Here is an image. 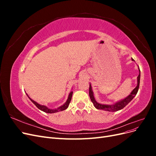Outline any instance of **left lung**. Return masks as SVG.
<instances>
[{
    "label": "left lung",
    "mask_w": 156,
    "mask_h": 156,
    "mask_svg": "<svg viewBox=\"0 0 156 156\" xmlns=\"http://www.w3.org/2000/svg\"><path fill=\"white\" fill-rule=\"evenodd\" d=\"M131 60L135 61L133 58H131ZM139 71V74L137 77V84H136V87L131 91V92L129 94V96H127L126 98L120 100L119 101H116L115 103L114 104L112 105H107V104H101L96 101L95 100V98L94 96V92L92 90V88L91 86V84L90 83V87H89V96L90 98L91 101L93 103L94 106L97 109H100L103 111H107L109 112H115L118 111L119 110H121L125 107L128 103L133 100L134 97L136 96V94H137V92L139 90V84H140V71L139 68L138 67Z\"/></svg>",
    "instance_id": "obj_1"
}]
</instances>
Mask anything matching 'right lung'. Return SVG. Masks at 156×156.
<instances>
[{"instance_id":"right-lung-1","label":"right lung","mask_w":156,"mask_h":156,"mask_svg":"<svg viewBox=\"0 0 156 156\" xmlns=\"http://www.w3.org/2000/svg\"><path fill=\"white\" fill-rule=\"evenodd\" d=\"M72 94H73V92H70V93L69 94V96H68V98L67 99V101L65 102V103H64V104L62 105H61L60 107H58V108H54V109H52V108H48L47 106L45 105H40L39 104V103H37L36 101H34L33 100H32V99L28 96V94H27V96L29 97V98L30 100V101L34 103V104L39 108L40 110L44 111L45 112H47V113H55V112H59V111H64L66 109V108L68 107L69 105V103L71 101V100H72Z\"/></svg>"}]
</instances>
